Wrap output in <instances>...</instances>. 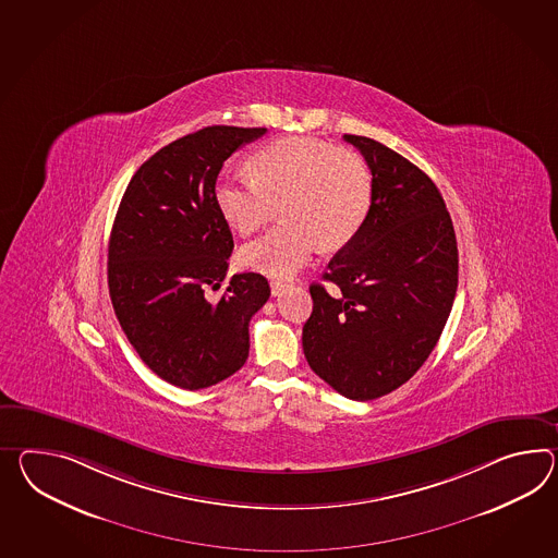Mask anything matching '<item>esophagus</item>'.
I'll use <instances>...</instances> for the list:
<instances>
[{
	"label": "esophagus",
	"mask_w": 558,
	"mask_h": 558,
	"mask_svg": "<svg viewBox=\"0 0 558 558\" xmlns=\"http://www.w3.org/2000/svg\"><path fill=\"white\" fill-rule=\"evenodd\" d=\"M270 288H272V296H282L286 290H288V284L280 282V280H272Z\"/></svg>",
	"instance_id": "obj_1"
}]
</instances>
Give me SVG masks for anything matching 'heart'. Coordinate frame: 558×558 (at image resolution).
<instances>
[{
	"label": "heart",
	"mask_w": 558,
	"mask_h": 558,
	"mask_svg": "<svg viewBox=\"0 0 558 558\" xmlns=\"http://www.w3.org/2000/svg\"><path fill=\"white\" fill-rule=\"evenodd\" d=\"M252 179H219L214 199L231 230L250 235L272 219L282 226L250 242L240 262L250 270L288 278L304 268L320 245L353 240L371 205L365 161L325 141L284 136L250 157Z\"/></svg>",
	"instance_id": "heart-1"
}]
</instances>
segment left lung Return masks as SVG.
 Instances as JSON below:
<instances>
[{
	"label": "left lung",
	"mask_w": 558,
	"mask_h": 558,
	"mask_svg": "<svg viewBox=\"0 0 558 558\" xmlns=\"http://www.w3.org/2000/svg\"><path fill=\"white\" fill-rule=\"evenodd\" d=\"M342 138L371 169V205L323 274L337 290L311 286L302 347L335 391L371 401L408 383L434 351L458 290V244L441 193L417 165L368 136Z\"/></svg>",
	"instance_id": "obj_1"
}]
</instances>
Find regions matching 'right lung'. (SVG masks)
<instances>
[{"label": "right lung", "mask_w": 558, "mask_h": 558, "mask_svg": "<svg viewBox=\"0 0 558 558\" xmlns=\"http://www.w3.org/2000/svg\"><path fill=\"white\" fill-rule=\"evenodd\" d=\"M266 129L205 126L157 150L126 185L109 242L114 314L143 363L197 391L244 367L247 325L270 299L268 280L233 274V250L214 190L223 161Z\"/></svg>", "instance_id": "1"}]
</instances>
